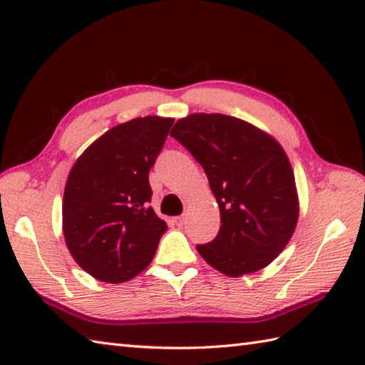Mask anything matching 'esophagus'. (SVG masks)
I'll return each instance as SVG.
<instances>
[{
  "label": "esophagus",
  "instance_id": "1",
  "mask_svg": "<svg viewBox=\"0 0 365 365\" xmlns=\"http://www.w3.org/2000/svg\"><path fill=\"white\" fill-rule=\"evenodd\" d=\"M174 222H175V226L182 227V226H183V222H185V218H183V216H175V218H174Z\"/></svg>",
  "mask_w": 365,
  "mask_h": 365
}]
</instances>
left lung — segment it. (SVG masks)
<instances>
[{"instance_id": "8db88e82", "label": "left lung", "mask_w": 365, "mask_h": 365, "mask_svg": "<svg viewBox=\"0 0 365 365\" xmlns=\"http://www.w3.org/2000/svg\"><path fill=\"white\" fill-rule=\"evenodd\" d=\"M170 136L204 168L220 207L218 235L197 245V252L230 277L269 265L290 242L299 216L282 145L252 123L218 113L178 119Z\"/></svg>"}]
</instances>
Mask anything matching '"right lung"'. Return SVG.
I'll return each instance as SVG.
<instances>
[{"label": "right lung", "instance_id": "add662e5", "mask_svg": "<svg viewBox=\"0 0 365 365\" xmlns=\"http://www.w3.org/2000/svg\"><path fill=\"white\" fill-rule=\"evenodd\" d=\"M173 118L145 115L108 130L75 161L63 200L72 257L92 277L127 282L152 262L168 226L149 205V170Z\"/></svg>", "mask_w": 365, "mask_h": 365}]
</instances>
